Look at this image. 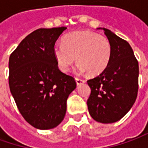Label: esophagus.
Returning a JSON list of instances; mask_svg holds the SVG:
<instances>
[{
	"label": "esophagus",
	"mask_w": 148,
	"mask_h": 148,
	"mask_svg": "<svg viewBox=\"0 0 148 148\" xmlns=\"http://www.w3.org/2000/svg\"><path fill=\"white\" fill-rule=\"evenodd\" d=\"M75 80H76V83H77V85H79V84H82L85 83V80H84V79H79V78H75Z\"/></svg>",
	"instance_id": "esophagus-1"
}]
</instances>
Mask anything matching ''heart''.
<instances>
[{
    "label": "heart",
    "mask_w": 148,
    "mask_h": 148,
    "mask_svg": "<svg viewBox=\"0 0 148 148\" xmlns=\"http://www.w3.org/2000/svg\"><path fill=\"white\" fill-rule=\"evenodd\" d=\"M54 54L58 66L68 72L77 59L78 70L92 75L101 74L108 65L112 46L108 39L92 31H75L64 37L63 43H57Z\"/></svg>",
    "instance_id": "heart-1"
}]
</instances>
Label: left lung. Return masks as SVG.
<instances>
[{"instance_id":"8db88e82","label":"left lung","mask_w":148,"mask_h":148,"mask_svg":"<svg viewBox=\"0 0 148 148\" xmlns=\"http://www.w3.org/2000/svg\"><path fill=\"white\" fill-rule=\"evenodd\" d=\"M103 29L111 43V60L99 75L87 81L91 88L87 105L95 121L112 123L124 117L136 101L139 68L130 45L111 30Z\"/></svg>"}]
</instances>
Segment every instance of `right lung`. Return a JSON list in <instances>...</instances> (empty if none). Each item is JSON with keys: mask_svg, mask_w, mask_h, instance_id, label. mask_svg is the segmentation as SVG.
I'll return each mask as SVG.
<instances>
[{"mask_svg": "<svg viewBox=\"0 0 148 148\" xmlns=\"http://www.w3.org/2000/svg\"><path fill=\"white\" fill-rule=\"evenodd\" d=\"M67 29H38L26 36L9 59V86L21 114L34 127L59 125L66 113L74 77L61 72L54 54L58 38Z\"/></svg>", "mask_w": 148, "mask_h": 148, "instance_id": "right-lung-1", "label": "right lung"}]
</instances>
